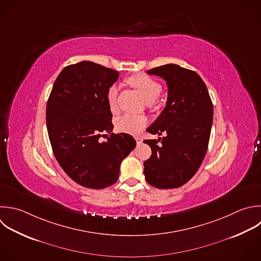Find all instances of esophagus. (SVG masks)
Returning a JSON list of instances; mask_svg holds the SVG:
<instances>
[{"mask_svg": "<svg viewBox=\"0 0 261 261\" xmlns=\"http://www.w3.org/2000/svg\"><path fill=\"white\" fill-rule=\"evenodd\" d=\"M135 139H136V141H137V144H138V145H141V144L143 143V140H142V138H141V137H135Z\"/></svg>", "mask_w": 261, "mask_h": 261, "instance_id": "1", "label": "esophagus"}]
</instances>
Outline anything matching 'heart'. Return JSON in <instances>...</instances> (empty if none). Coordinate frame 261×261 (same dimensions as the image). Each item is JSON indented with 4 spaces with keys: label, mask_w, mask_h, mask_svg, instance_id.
Wrapping results in <instances>:
<instances>
[{
    "label": "heart",
    "mask_w": 261,
    "mask_h": 261,
    "mask_svg": "<svg viewBox=\"0 0 261 261\" xmlns=\"http://www.w3.org/2000/svg\"><path fill=\"white\" fill-rule=\"evenodd\" d=\"M128 83L141 92L148 103H152L157 100L162 90V87L158 81L145 73H139L130 76L128 79ZM117 96L118 87L116 85H112L107 92V103L111 111H115L117 108ZM147 122V117L143 115L126 113L117 118L115 126L120 133L136 135L146 126Z\"/></svg>",
    "instance_id": "b5f03b06"
}]
</instances>
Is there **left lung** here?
Listing matches in <instances>:
<instances>
[{
    "label": "left lung",
    "mask_w": 261,
    "mask_h": 261,
    "mask_svg": "<svg viewBox=\"0 0 261 261\" xmlns=\"http://www.w3.org/2000/svg\"><path fill=\"white\" fill-rule=\"evenodd\" d=\"M149 74L166 81L164 110L147 128L158 140H145L152 155L144 162L145 178L158 189L179 188L199 169L208 148L213 105L199 74L176 64L152 68Z\"/></svg>",
    "instance_id": "8db88e82"
}]
</instances>
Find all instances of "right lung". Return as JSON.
<instances>
[{"label": "right lung", "instance_id": "right-lung-1", "mask_svg": "<svg viewBox=\"0 0 261 261\" xmlns=\"http://www.w3.org/2000/svg\"><path fill=\"white\" fill-rule=\"evenodd\" d=\"M119 73L91 61L66 66L56 79L46 108L53 153L66 174L89 189L114 185L121 161L135 149L128 134H113L108 89ZM110 134L107 141L99 138Z\"/></svg>", "mask_w": 261, "mask_h": 261}]
</instances>
